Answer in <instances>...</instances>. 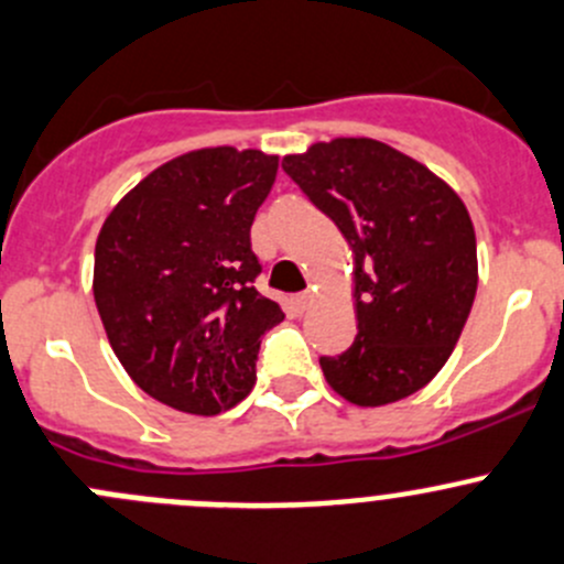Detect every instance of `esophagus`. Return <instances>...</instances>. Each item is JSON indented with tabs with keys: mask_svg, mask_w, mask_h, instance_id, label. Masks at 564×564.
<instances>
[{
	"mask_svg": "<svg viewBox=\"0 0 564 564\" xmlns=\"http://www.w3.org/2000/svg\"><path fill=\"white\" fill-rule=\"evenodd\" d=\"M290 304H293V310L299 312H306L310 310V304H312V293H299V295H293V299H290Z\"/></svg>",
	"mask_w": 564,
	"mask_h": 564,
	"instance_id": "1",
	"label": "esophagus"
}]
</instances>
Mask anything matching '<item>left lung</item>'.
<instances>
[{"instance_id":"1","label":"left lung","mask_w":564,"mask_h":564,"mask_svg":"<svg viewBox=\"0 0 564 564\" xmlns=\"http://www.w3.org/2000/svg\"><path fill=\"white\" fill-rule=\"evenodd\" d=\"M282 170L354 252V345L323 356L328 387L361 409L398 403L438 376L477 295L464 199L411 155L370 137L315 142Z\"/></svg>"}]
</instances>
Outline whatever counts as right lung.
<instances>
[{"label":"right lung","instance_id":"1","mask_svg":"<svg viewBox=\"0 0 564 564\" xmlns=\"http://www.w3.org/2000/svg\"><path fill=\"white\" fill-rule=\"evenodd\" d=\"M280 155L199 148L155 166L106 216L93 295L111 350L142 392L214 416L254 387L260 337L284 321L254 290L249 243Z\"/></svg>","mask_w":564,"mask_h":564}]
</instances>
